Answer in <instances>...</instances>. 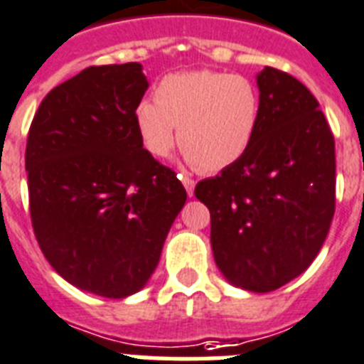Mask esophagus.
<instances>
[{"instance_id": "34e87169", "label": "esophagus", "mask_w": 364, "mask_h": 364, "mask_svg": "<svg viewBox=\"0 0 364 364\" xmlns=\"http://www.w3.org/2000/svg\"><path fill=\"white\" fill-rule=\"evenodd\" d=\"M182 180V184H184L186 191H188V196L193 197V190H196V180L190 178V176H180Z\"/></svg>"}]
</instances>
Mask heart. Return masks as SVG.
<instances>
[{
	"mask_svg": "<svg viewBox=\"0 0 364 364\" xmlns=\"http://www.w3.org/2000/svg\"><path fill=\"white\" fill-rule=\"evenodd\" d=\"M261 118V95L254 80L222 71H184L165 77L156 101L142 100L133 110L142 146L158 158L176 141L188 164L218 173L248 152Z\"/></svg>",
	"mask_w": 364,
	"mask_h": 364,
	"instance_id": "b5f03b06",
	"label": "heart"
}]
</instances>
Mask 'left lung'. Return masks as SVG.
<instances>
[{
    "label": "left lung",
    "mask_w": 364,
    "mask_h": 364,
    "mask_svg": "<svg viewBox=\"0 0 364 364\" xmlns=\"http://www.w3.org/2000/svg\"><path fill=\"white\" fill-rule=\"evenodd\" d=\"M261 118L248 152L196 197L210 210L214 261L235 287L274 291L312 264L334 216V139L297 78L257 73Z\"/></svg>",
    "instance_id": "left-lung-1"
}]
</instances>
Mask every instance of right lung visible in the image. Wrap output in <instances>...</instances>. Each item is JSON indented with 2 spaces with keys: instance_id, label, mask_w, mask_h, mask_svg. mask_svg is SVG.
I'll use <instances>...</instances> for the list:
<instances>
[{
  "instance_id": "add662e5",
  "label": "right lung",
  "mask_w": 364,
  "mask_h": 364,
  "mask_svg": "<svg viewBox=\"0 0 364 364\" xmlns=\"http://www.w3.org/2000/svg\"><path fill=\"white\" fill-rule=\"evenodd\" d=\"M146 90L141 63L88 67L46 95L28 135L37 242L63 280L100 297L146 286L188 197L136 135Z\"/></svg>"
}]
</instances>
